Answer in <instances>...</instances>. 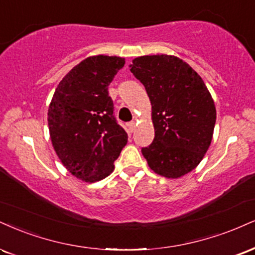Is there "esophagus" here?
<instances>
[{"label": "esophagus", "mask_w": 255, "mask_h": 255, "mask_svg": "<svg viewBox=\"0 0 255 255\" xmlns=\"http://www.w3.org/2000/svg\"><path fill=\"white\" fill-rule=\"evenodd\" d=\"M136 126H137V124L135 121H131V122H129V124H128V129H129L130 131H134V130H135Z\"/></svg>", "instance_id": "obj_1"}]
</instances>
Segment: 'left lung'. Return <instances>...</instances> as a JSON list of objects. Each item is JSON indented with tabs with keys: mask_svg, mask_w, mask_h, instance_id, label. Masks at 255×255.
Here are the masks:
<instances>
[{
	"mask_svg": "<svg viewBox=\"0 0 255 255\" xmlns=\"http://www.w3.org/2000/svg\"><path fill=\"white\" fill-rule=\"evenodd\" d=\"M129 67L152 106L154 140L141 149L147 164L172 179L191 172L209 148L216 122L215 103L203 79L168 54L137 57Z\"/></svg>",
	"mask_w": 255,
	"mask_h": 255,
	"instance_id": "left-lung-1",
	"label": "left lung"
}]
</instances>
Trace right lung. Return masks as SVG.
<instances>
[{"label":"right lung","mask_w":255,"mask_h":255,"mask_svg":"<svg viewBox=\"0 0 255 255\" xmlns=\"http://www.w3.org/2000/svg\"><path fill=\"white\" fill-rule=\"evenodd\" d=\"M124 65L121 57H88L61 79L48 107L52 146L66 170L83 182L108 177L127 143L108 94Z\"/></svg>","instance_id":"1"}]
</instances>
